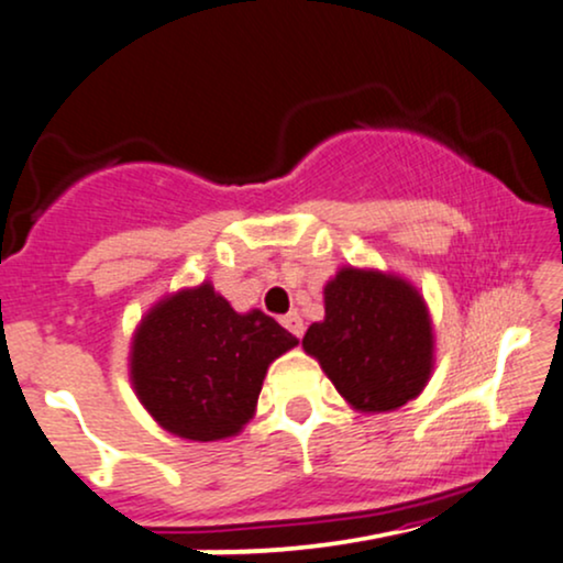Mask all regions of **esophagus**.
Listing matches in <instances>:
<instances>
[{"instance_id":"esophagus-1","label":"esophagus","mask_w":563,"mask_h":563,"mask_svg":"<svg viewBox=\"0 0 563 563\" xmlns=\"http://www.w3.org/2000/svg\"><path fill=\"white\" fill-rule=\"evenodd\" d=\"M280 322H283V328L290 330V333H294L296 338H301V335H303V320H301L299 311H288V314L283 317Z\"/></svg>"}]
</instances>
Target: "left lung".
Wrapping results in <instances>:
<instances>
[{"label":"left lung","mask_w":563,"mask_h":563,"mask_svg":"<svg viewBox=\"0 0 563 563\" xmlns=\"http://www.w3.org/2000/svg\"><path fill=\"white\" fill-rule=\"evenodd\" d=\"M303 351L358 411H393L424 390L432 372V320L419 290L380 269H338L324 286V320Z\"/></svg>","instance_id":"1"}]
</instances>
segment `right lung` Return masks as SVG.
<instances>
[{
    "label": "right lung",
    "mask_w": 563,
    "mask_h": 563,
    "mask_svg": "<svg viewBox=\"0 0 563 563\" xmlns=\"http://www.w3.org/2000/svg\"><path fill=\"white\" fill-rule=\"evenodd\" d=\"M296 343L273 317L239 314L201 283L148 309L133 335L131 380L159 428L209 443L239 435L267 367Z\"/></svg>",
    "instance_id": "obj_1"
}]
</instances>
